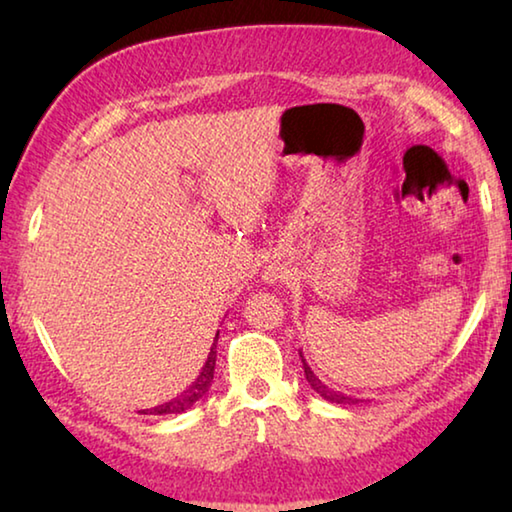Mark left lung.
<instances>
[{
	"mask_svg": "<svg viewBox=\"0 0 512 512\" xmlns=\"http://www.w3.org/2000/svg\"><path fill=\"white\" fill-rule=\"evenodd\" d=\"M300 359H302V368H305V377H307V381H309V386L314 388V391L323 397V400H327V402H334V404H357L359 400L357 397H350V395H343L341 391H334V388H329L325 381H320L316 375H314V370H311L309 366H307V361H305V357H302V352H300Z\"/></svg>",
	"mask_w": 512,
	"mask_h": 512,
	"instance_id": "left-lung-1",
	"label": "left lung"
}]
</instances>
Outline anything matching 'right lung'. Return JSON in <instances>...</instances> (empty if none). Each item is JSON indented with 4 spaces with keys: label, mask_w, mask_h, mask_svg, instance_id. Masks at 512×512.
I'll list each match as a JSON object with an SVG mask.
<instances>
[{
    "label": "right lung",
    "mask_w": 512,
    "mask_h": 512,
    "mask_svg": "<svg viewBox=\"0 0 512 512\" xmlns=\"http://www.w3.org/2000/svg\"><path fill=\"white\" fill-rule=\"evenodd\" d=\"M219 336V334H216ZM214 366H216V341L212 343L210 354H207V361L201 370V375H198L192 384H189L183 393L178 397H173V400L164 402L153 406V409H144L140 413L144 415H167V413H185L187 409H192V406L201 400V397L210 391L212 386V379H214Z\"/></svg>",
    "instance_id": "1"
}]
</instances>
